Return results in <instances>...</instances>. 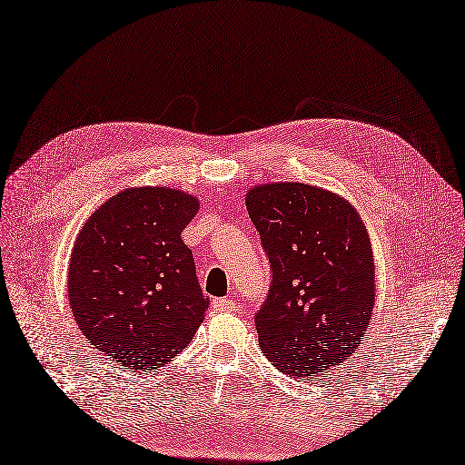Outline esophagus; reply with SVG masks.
Here are the masks:
<instances>
[{
  "mask_svg": "<svg viewBox=\"0 0 465 465\" xmlns=\"http://www.w3.org/2000/svg\"><path fill=\"white\" fill-rule=\"evenodd\" d=\"M212 308H213V312H217V313H229V312H234L236 303H234L232 300H229V298H215V300L212 302Z\"/></svg>",
  "mask_w": 465,
  "mask_h": 465,
  "instance_id": "esophagus-1",
  "label": "esophagus"
}]
</instances>
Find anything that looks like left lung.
I'll return each instance as SVG.
<instances>
[{"instance_id": "left-lung-1", "label": "left lung", "mask_w": 465, "mask_h": 465, "mask_svg": "<svg viewBox=\"0 0 465 465\" xmlns=\"http://www.w3.org/2000/svg\"><path fill=\"white\" fill-rule=\"evenodd\" d=\"M246 205L271 271L255 313L263 354L286 375H323L348 360L370 325V236L354 207L317 186H255Z\"/></svg>"}]
</instances>
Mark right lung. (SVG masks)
Returning <instances> with one entry per match:
<instances>
[{"label":"right lung","mask_w":465,"mask_h":465,"mask_svg":"<svg viewBox=\"0 0 465 465\" xmlns=\"http://www.w3.org/2000/svg\"><path fill=\"white\" fill-rule=\"evenodd\" d=\"M198 200L173 188L123 190L90 215L69 265L80 331L121 371L162 367L203 322L194 255L181 232Z\"/></svg>","instance_id":"right-lung-1"}]
</instances>
